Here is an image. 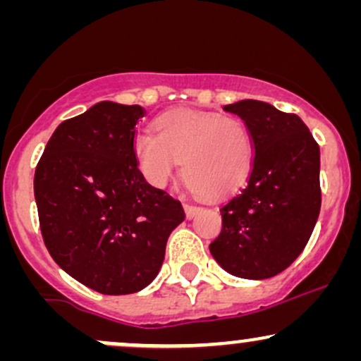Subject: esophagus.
<instances>
[{"mask_svg":"<svg viewBox=\"0 0 361 361\" xmlns=\"http://www.w3.org/2000/svg\"><path fill=\"white\" fill-rule=\"evenodd\" d=\"M198 210H200V207L192 205V204H185V214L188 219H193L195 215L198 214Z\"/></svg>","mask_w":361,"mask_h":361,"instance_id":"obj_1","label":"esophagus"}]
</instances>
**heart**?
<instances>
[{
	"mask_svg": "<svg viewBox=\"0 0 361 361\" xmlns=\"http://www.w3.org/2000/svg\"><path fill=\"white\" fill-rule=\"evenodd\" d=\"M154 132H139L132 144L139 171L152 186L164 188L180 161L190 190L212 198L235 192L250 176L255 142L241 118L178 109L161 115Z\"/></svg>",
	"mask_w": 361,
	"mask_h": 361,
	"instance_id": "heart-1",
	"label": "heart"
}]
</instances>
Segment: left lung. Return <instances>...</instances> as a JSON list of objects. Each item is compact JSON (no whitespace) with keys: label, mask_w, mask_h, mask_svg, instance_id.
Listing matches in <instances>:
<instances>
[{"label":"left lung","mask_w":361,"mask_h":361,"mask_svg":"<svg viewBox=\"0 0 361 361\" xmlns=\"http://www.w3.org/2000/svg\"><path fill=\"white\" fill-rule=\"evenodd\" d=\"M224 110L250 128L255 161L246 186L221 207L222 231L209 247L231 275L270 279L297 259L317 222L319 146L295 114L270 103L241 100Z\"/></svg>","instance_id":"1"}]
</instances>
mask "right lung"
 Here are the masks:
<instances>
[{
  "label": "right lung",
  "instance_id": "add662e5",
  "mask_svg": "<svg viewBox=\"0 0 361 361\" xmlns=\"http://www.w3.org/2000/svg\"><path fill=\"white\" fill-rule=\"evenodd\" d=\"M146 110L100 102L54 130L35 169L42 238L73 279L105 295L147 287L183 207L144 180L132 144Z\"/></svg>",
  "mask_w": 361,
  "mask_h": 361
}]
</instances>
